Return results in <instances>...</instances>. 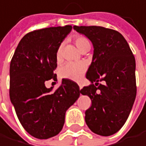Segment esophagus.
<instances>
[{
  "label": "esophagus",
  "instance_id": "esophagus-1",
  "mask_svg": "<svg viewBox=\"0 0 146 146\" xmlns=\"http://www.w3.org/2000/svg\"><path fill=\"white\" fill-rule=\"evenodd\" d=\"M78 86H79V88H80V89L82 88V83H80V82H78Z\"/></svg>",
  "mask_w": 146,
  "mask_h": 146
}]
</instances>
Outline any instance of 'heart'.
<instances>
[{
	"mask_svg": "<svg viewBox=\"0 0 146 146\" xmlns=\"http://www.w3.org/2000/svg\"><path fill=\"white\" fill-rule=\"evenodd\" d=\"M74 42L76 47L81 51H82L88 45H90L88 40L85 37L80 36V35L75 38ZM56 58L58 62H61L62 60V46L61 45L57 50ZM86 70H87V64L83 62H78V63L70 62V63L64 64L59 69V75L62 78L77 81L82 77V76L84 74Z\"/></svg>",
	"mask_w": 146,
	"mask_h": 146,
	"instance_id": "obj_1",
	"label": "heart"
}]
</instances>
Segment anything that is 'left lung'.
I'll list each match as a JSON object with an SVG mask.
<instances>
[{
  "label": "left lung",
  "mask_w": 146,
  "mask_h": 146,
  "mask_svg": "<svg viewBox=\"0 0 146 146\" xmlns=\"http://www.w3.org/2000/svg\"><path fill=\"white\" fill-rule=\"evenodd\" d=\"M74 29L94 45L93 60L86 74L91 84L81 89L92 102L85 112L86 124L98 135H113L125 123L136 98L135 58L115 30L96 26H74ZM102 80L104 84H99Z\"/></svg>",
  "instance_id": "left-lung-1"
}]
</instances>
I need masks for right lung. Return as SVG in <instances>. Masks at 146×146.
<instances>
[{
    "label": "right lung",
    "mask_w": 146,
    "mask_h": 146,
    "mask_svg": "<svg viewBox=\"0 0 146 146\" xmlns=\"http://www.w3.org/2000/svg\"><path fill=\"white\" fill-rule=\"evenodd\" d=\"M71 26L35 30L18 44L10 63L9 96L24 129L34 138L46 139L58 134L64 124L66 110L78 99L76 82L63 79L53 90L45 82H57L56 52Z\"/></svg>",
    "instance_id": "obj_1"
}]
</instances>
